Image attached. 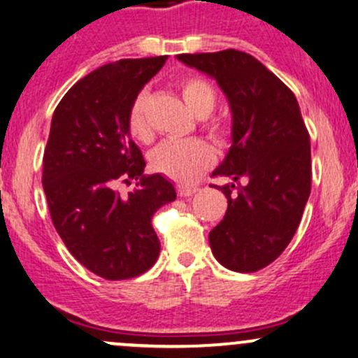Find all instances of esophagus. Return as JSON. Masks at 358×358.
Returning <instances> with one entry per match:
<instances>
[{
	"instance_id": "1",
	"label": "esophagus",
	"mask_w": 358,
	"mask_h": 358,
	"mask_svg": "<svg viewBox=\"0 0 358 358\" xmlns=\"http://www.w3.org/2000/svg\"><path fill=\"white\" fill-rule=\"evenodd\" d=\"M196 191H198V187L194 186H178V194L182 196V198H186V196H193Z\"/></svg>"
}]
</instances>
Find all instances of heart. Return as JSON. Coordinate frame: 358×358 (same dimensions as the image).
<instances>
[{
	"mask_svg": "<svg viewBox=\"0 0 358 358\" xmlns=\"http://www.w3.org/2000/svg\"><path fill=\"white\" fill-rule=\"evenodd\" d=\"M182 101L196 117L210 116L217 106V94L213 87L203 78H186L179 83ZM205 131L215 141L222 143L227 138V126L217 119H206L203 122ZM128 131L140 141L152 138L147 117V92H140L131 102L128 110ZM215 162V152L206 141L191 138V140H167L162 141L150 153V165L153 171L178 180V182H193L211 167Z\"/></svg>",
	"mask_w": 358,
	"mask_h": 358,
	"instance_id": "b5f03b06",
	"label": "heart"
}]
</instances>
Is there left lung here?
Listing matches in <instances>:
<instances>
[{"mask_svg": "<svg viewBox=\"0 0 358 358\" xmlns=\"http://www.w3.org/2000/svg\"><path fill=\"white\" fill-rule=\"evenodd\" d=\"M178 59L217 80L232 113V145L211 176L245 180L220 187L229 206L208 236L211 252L229 270L257 271L290 244L310 194V140L299 102L278 76L242 51Z\"/></svg>", "mask_w": 358, "mask_h": 358, "instance_id": "left-lung-1", "label": "left lung"}]
</instances>
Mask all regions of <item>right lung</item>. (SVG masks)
<instances>
[{
	"label": "right lung",
	"instance_id": "obj_1",
	"mask_svg": "<svg viewBox=\"0 0 358 358\" xmlns=\"http://www.w3.org/2000/svg\"><path fill=\"white\" fill-rule=\"evenodd\" d=\"M167 56L119 59L76 82L57 103L44 150L42 186L68 251L106 280L148 271L160 255L152 217L176 199L162 174L145 176L128 110ZM137 180L126 196L119 182Z\"/></svg>",
	"mask_w": 358,
	"mask_h": 358
}]
</instances>
